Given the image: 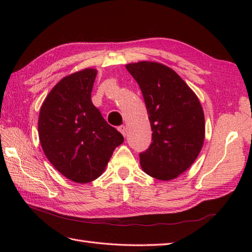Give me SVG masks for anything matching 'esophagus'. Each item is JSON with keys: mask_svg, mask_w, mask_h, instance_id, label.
Wrapping results in <instances>:
<instances>
[{"mask_svg": "<svg viewBox=\"0 0 252 252\" xmlns=\"http://www.w3.org/2000/svg\"><path fill=\"white\" fill-rule=\"evenodd\" d=\"M118 130H119L123 136L126 135V126H120L119 127H118Z\"/></svg>", "mask_w": 252, "mask_h": 252, "instance_id": "1", "label": "esophagus"}]
</instances>
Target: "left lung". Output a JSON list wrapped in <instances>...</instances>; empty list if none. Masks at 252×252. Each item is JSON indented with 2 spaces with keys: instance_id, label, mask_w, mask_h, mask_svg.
<instances>
[{
  "instance_id": "obj_1",
  "label": "left lung",
  "mask_w": 252,
  "mask_h": 252,
  "mask_svg": "<svg viewBox=\"0 0 252 252\" xmlns=\"http://www.w3.org/2000/svg\"><path fill=\"white\" fill-rule=\"evenodd\" d=\"M138 83L147 108L153 143L140 154L143 171L170 181L194 163L205 141V115L199 99L173 69L156 62L126 66Z\"/></svg>"
}]
</instances>
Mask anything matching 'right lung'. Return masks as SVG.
I'll return each mask as SVG.
<instances>
[{"mask_svg":"<svg viewBox=\"0 0 252 252\" xmlns=\"http://www.w3.org/2000/svg\"><path fill=\"white\" fill-rule=\"evenodd\" d=\"M97 70L87 68L63 78L41 106L39 138L54 168L76 183L103 174L122 134L109 126L91 100Z\"/></svg>","mask_w":252,"mask_h":252,"instance_id":"add662e5","label":"right lung"}]
</instances>
